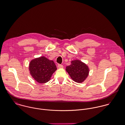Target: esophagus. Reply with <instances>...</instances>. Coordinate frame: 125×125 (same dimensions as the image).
Listing matches in <instances>:
<instances>
[{
  "label": "esophagus",
  "mask_w": 125,
  "mask_h": 125,
  "mask_svg": "<svg viewBox=\"0 0 125 125\" xmlns=\"http://www.w3.org/2000/svg\"><path fill=\"white\" fill-rule=\"evenodd\" d=\"M58 67L59 68H62L63 67V66L62 65L60 64H59L58 65Z\"/></svg>",
  "instance_id": "1"
}]
</instances>
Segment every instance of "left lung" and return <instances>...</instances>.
Segmentation results:
<instances>
[{
	"label": "left lung",
	"mask_w": 125,
	"mask_h": 125,
	"mask_svg": "<svg viewBox=\"0 0 125 125\" xmlns=\"http://www.w3.org/2000/svg\"><path fill=\"white\" fill-rule=\"evenodd\" d=\"M66 71L73 81L82 83L88 77L89 73L88 66L79 60L71 62V64L66 67Z\"/></svg>",
	"instance_id": "left-lung-1"
}]
</instances>
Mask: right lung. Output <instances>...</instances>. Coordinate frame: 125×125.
Masks as SVG:
<instances>
[{
    "mask_svg": "<svg viewBox=\"0 0 125 125\" xmlns=\"http://www.w3.org/2000/svg\"><path fill=\"white\" fill-rule=\"evenodd\" d=\"M29 69L32 78L40 83L49 81L52 74L57 69L53 61L44 56L32 60L30 62Z\"/></svg>",
    "mask_w": 125,
    "mask_h": 125,
    "instance_id": "1",
    "label": "right lung"
}]
</instances>
